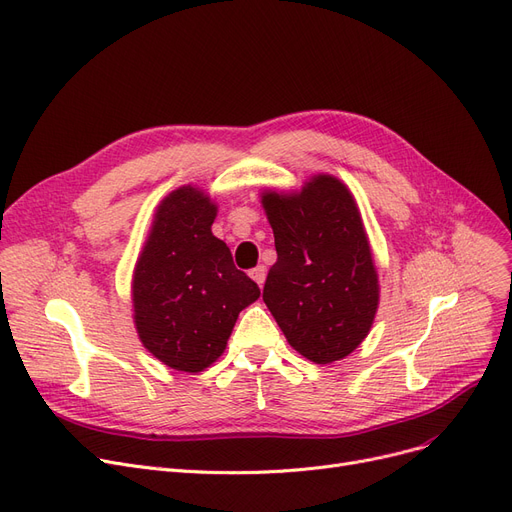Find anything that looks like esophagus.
I'll list each match as a JSON object with an SVG mask.
<instances>
[{
  "label": "esophagus",
  "instance_id": "1",
  "mask_svg": "<svg viewBox=\"0 0 512 512\" xmlns=\"http://www.w3.org/2000/svg\"><path fill=\"white\" fill-rule=\"evenodd\" d=\"M249 276H251L259 286H263V282H265V268H263V265H257V268H253V270L249 272Z\"/></svg>",
  "mask_w": 512,
  "mask_h": 512
}]
</instances>
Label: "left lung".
<instances>
[{
  "label": "left lung",
  "instance_id": "left-lung-1",
  "mask_svg": "<svg viewBox=\"0 0 512 512\" xmlns=\"http://www.w3.org/2000/svg\"><path fill=\"white\" fill-rule=\"evenodd\" d=\"M261 205L278 259L263 301L295 351L314 364L339 362L368 337L381 286L351 190L316 173L301 190L265 188Z\"/></svg>",
  "mask_w": 512,
  "mask_h": 512
}]
</instances>
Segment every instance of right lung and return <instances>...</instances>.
Masks as SVG:
<instances>
[{"mask_svg":"<svg viewBox=\"0 0 512 512\" xmlns=\"http://www.w3.org/2000/svg\"><path fill=\"white\" fill-rule=\"evenodd\" d=\"M217 205L192 184L169 192L152 217L131 278L133 324L165 366L203 372L226 351L238 314L259 286L232 261L211 226Z\"/></svg>","mask_w":512,"mask_h":512,"instance_id":"add662e5","label":"right lung"}]
</instances>
